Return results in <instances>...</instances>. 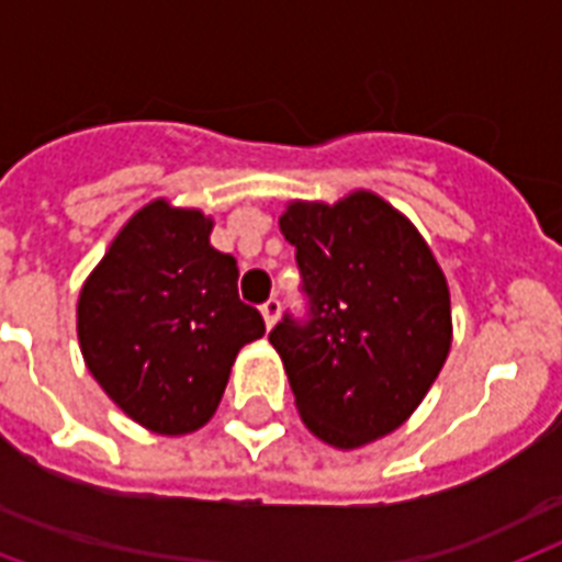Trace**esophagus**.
I'll list each match as a JSON object with an SVG mask.
<instances>
[{
  "instance_id": "obj_1",
  "label": "esophagus",
  "mask_w": 562,
  "mask_h": 562,
  "mask_svg": "<svg viewBox=\"0 0 562 562\" xmlns=\"http://www.w3.org/2000/svg\"><path fill=\"white\" fill-rule=\"evenodd\" d=\"M280 300L277 297H268L262 303V317H265V326H268V329H271L273 324H277V317H280Z\"/></svg>"
}]
</instances>
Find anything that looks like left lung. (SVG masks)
Returning a JSON list of instances; mask_svg holds the SVG:
<instances>
[{
    "mask_svg": "<svg viewBox=\"0 0 562 562\" xmlns=\"http://www.w3.org/2000/svg\"><path fill=\"white\" fill-rule=\"evenodd\" d=\"M280 229L306 312H285L268 338L312 435L356 449L400 428L443 368L446 277L417 229L370 192L291 203Z\"/></svg>",
    "mask_w": 562,
    "mask_h": 562,
    "instance_id": "1",
    "label": "left lung"
}]
</instances>
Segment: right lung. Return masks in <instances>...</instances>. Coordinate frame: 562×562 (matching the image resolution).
<instances>
[{
	"label": "right lung",
	"instance_id": "obj_1",
	"mask_svg": "<svg viewBox=\"0 0 562 562\" xmlns=\"http://www.w3.org/2000/svg\"><path fill=\"white\" fill-rule=\"evenodd\" d=\"M198 210L148 203L127 221L78 300L83 361L110 400L157 435L215 414L229 368L265 335L238 300V268Z\"/></svg>",
	"mask_w": 562,
	"mask_h": 562
}]
</instances>
